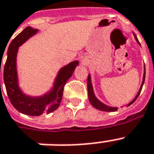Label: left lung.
I'll list each match as a JSON object with an SVG mask.
<instances>
[{
	"instance_id": "1",
	"label": "left lung",
	"mask_w": 154,
	"mask_h": 154,
	"mask_svg": "<svg viewBox=\"0 0 154 154\" xmlns=\"http://www.w3.org/2000/svg\"><path fill=\"white\" fill-rule=\"evenodd\" d=\"M134 37H135V39H136V41L137 42V43L140 45V42H139L137 37V36L135 34H134ZM144 69H145V70H144L143 81H142V83H141V88H140V89H139L138 93H137V94L136 97H135V98H134L131 102L129 103V104L127 105V106H129L130 105H132L134 101H136L137 98L138 97V96L140 95V94H141V89H142L144 82H145V78H146V66L144 67ZM87 87H88V95H89V102L91 103V105H93L94 108H96V109H97L99 110H101V111H105V112H115V111H117V108L108 106V105H105V104H103L102 102H101L99 100H97V98L96 97H95V95H94V89H93V85H92V83H91V77H90V75L88 76V80H87Z\"/></svg>"
}]
</instances>
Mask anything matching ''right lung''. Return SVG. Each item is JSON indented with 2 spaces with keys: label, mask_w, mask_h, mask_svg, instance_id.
Returning <instances> with one entry per match:
<instances>
[{
  "label": "right lung",
  "mask_w": 154,
  "mask_h": 154,
  "mask_svg": "<svg viewBox=\"0 0 154 154\" xmlns=\"http://www.w3.org/2000/svg\"><path fill=\"white\" fill-rule=\"evenodd\" d=\"M37 31V29H32L29 26L26 27L12 41L8 46L7 60L4 67V82L11 104L19 112L34 117L40 116L42 113H50L59 107L62 99L64 86L79 64L77 60H75L61 68L52 90L44 96L32 97L23 94L18 85L16 65L18 47L36 34Z\"/></svg>",
  "instance_id": "1"
}]
</instances>
